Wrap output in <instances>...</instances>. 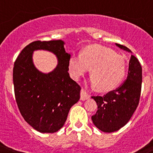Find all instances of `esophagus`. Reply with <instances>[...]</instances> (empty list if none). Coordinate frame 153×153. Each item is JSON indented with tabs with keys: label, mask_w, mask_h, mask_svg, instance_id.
I'll return each instance as SVG.
<instances>
[{
	"label": "esophagus",
	"mask_w": 153,
	"mask_h": 153,
	"mask_svg": "<svg viewBox=\"0 0 153 153\" xmlns=\"http://www.w3.org/2000/svg\"><path fill=\"white\" fill-rule=\"evenodd\" d=\"M90 95L88 93L85 91V90L81 89V100H86L89 99Z\"/></svg>",
	"instance_id": "1"
}]
</instances>
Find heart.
<instances>
[{
    "instance_id": "1",
    "label": "heart",
    "mask_w": 153,
    "mask_h": 153,
    "mask_svg": "<svg viewBox=\"0 0 153 153\" xmlns=\"http://www.w3.org/2000/svg\"><path fill=\"white\" fill-rule=\"evenodd\" d=\"M91 68L90 83L101 91L116 88L126 74L125 59L112 49L103 46H90L81 51L80 55L72 54L68 62L71 78L78 80Z\"/></svg>"
}]
</instances>
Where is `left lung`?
<instances>
[{"label":"left lung","instance_id":"left-lung-1","mask_svg":"<svg viewBox=\"0 0 153 153\" xmlns=\"http://www.w3.org/2000/svg\"><path fill=\"white\" fill-rule=\"evenodd\" d=\"M121 49L132 53L127 47L115 44ZM142 85V67L131 55L127 79L114 91L102 97H91L96 101L97 111L91 117L93 123L103 132L112 133L125 126L139 104Z\"/></svg>","mask_w":153,"mask_h":153}]
</instances>
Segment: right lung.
<instances>
[{"mask_svg": "<svg viewBox=\"0 0 153 153\" xmlns=\"http://www.w3.org/2000/svg\"><path fill=\"white\" fill-rule=\"evenodd\" d=\"M62 40L36 41L27 45L16 59L13 67L14 93L25 122L41 133H54L64 125L71 107L80 99L81 87L68 72L69 53ZM38 49L55 54L57 65L52 72L43 74L33 62Z\"/></svg>", "mask_w": 153, "mask_h": 153, "instance_id": "right-lung-1", "label": "right lung"}]
</instances>
